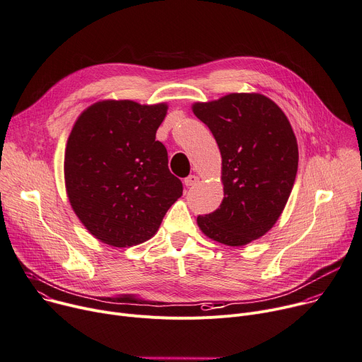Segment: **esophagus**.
Segmentation results:
<instances>
[{
  "label": "esophagus",
  "instance_id": "34e87169",
  "mask_svg": "<svg viewBox=\"0 0 362 362\" xmlns=\"http://www.w3.org/2000/svg\"><path fill=\"white\" fill-rule=\"evenodd\" d=\"M197 182H199V177H197V175H188V177L184 180L185 187H194Z\"/></svg>",
  "mask_w": 362,
  "mask_h": 362
}]
</instances>
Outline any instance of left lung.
I'll use <instances>...</instances> for the list:
<instances>
[{
    "instance_id": "8db88e82",
    "label": "left lung",
    "mask_w": 362,
    "mask_h": 362,
    "mask_svg": "<svg viewBox=\"0 0 362 362\" xmlns=\"http://www.w3.org/2000/svg\"><path fill=\"white\" fill-rule=\"evenodd\" d=\"M191 110L218 145L225 194L197 225L211 240L245 246L272 229L288 202L298 166L296 134L284 111L259 93L197 101Z\"/></svg>"
}]
</instances>
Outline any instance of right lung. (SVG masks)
Masks as SVG:
<instances>
[{
	"instance_id": "obj_1",
	"label": "right lung",
	"mask_w": 362,
	"mask_h": 362,
	"mask_svg": "<svg viewBox=\"0 0 362 362\" xmlns=\"http://www.w3.org/2000/svg\"><path fill=\"white\" fill-rule=\"evenodd\" d=\"M168 104L101 100L69 133L64 177L72 210L86 229L113 247L144 243L158 232L182 184L155 141Z\"/></svg>"
}]
</instances>
